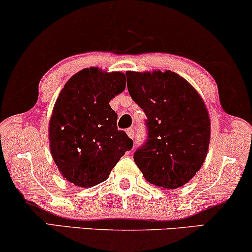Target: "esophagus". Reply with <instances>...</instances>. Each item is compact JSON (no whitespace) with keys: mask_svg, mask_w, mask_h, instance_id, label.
Masks as SVG:
<instances>
[{"mask_svg":"<svg viewBox=\"0 0 252 252\" xmlns=\"http://www.w3.org/2000/svg\"><path fill=\"white\" fill-rule=\"evenodd\" d=\"M127 135H128L129 139H134V128L133 127H129V128L126 129Z\"/></svg>","mask_w":252,"mask_h":252,"instance_id":"obj_1","label":"esophagus"}]
</instances>
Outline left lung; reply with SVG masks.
I'll use <instances>...</instances> for the list:
<instances>
[{"instance_id": "left-lung-1", "label": "left lung", "mask_w": 252, "mask_h": 252, "mask_svg": "<svg viewBox=\"0 0 252 252\" xmlns=\"http://www.w3.org/2000/svg\"><path fill=\"white\" fill-rule=\"evenodd\" d=\"M126 77L130 97L147 116L148 137L134 160L150 184L181 187L208 154V109L196 89L174 72L127 71Z\"/></svg>"}]
</instances>
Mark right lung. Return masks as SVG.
<instances>
[{
  "mask_svg": "<svg viewBox=\"0 0 252 252\" xmlns=\"http://www.w3.org/2000/svg\"><path fill=\"white\" fill-rule=\"evenodd\" d=\"M126 87L122 72L84 68L62 89L49 122L51 156L61 174L79 187L109 178L133 141L117 128L109 102Z\"/></svg>",
  "mask_w": 252,
  "mask_h": 252,
  "instance_id": "1",
  "label": "right lung"
}]
</instances>
